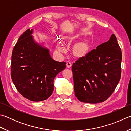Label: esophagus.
I'll use <instances>...</instances> for the list:
<instances>
[{"mask_svg": "<svg viewBox=\"0 0 131 131\" xmlns=\"http://www.w3.org/2000/svg\"><path fill=\"white\" fill-rule=\"evenodd\" d=\"M71 66H72V65H71V63L70 61H67V62H66V67L70 68Z\"/></svg>", "mask_w": 131, "mask_h": 131, "instance_id": "1", "label": "esophagus"}]
</instances>
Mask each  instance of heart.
Wrapping results in <instances>:
<instances>
[{
  "label": "heart",
  "instance_id": "b5f03b06",
  "mask_svg": "<svg viewBox=\"0 0 131 131\" xmlns=\"http://www.w3.org/2000/svg\"><path fill=\"white\" fill-rule=\"evenodd\" d=\"M59 50L60 51H63L64 50V49L63 47H60L59 48ZM86 52V49L82 45H78L75 49V53L77 56H81L83 55Z\"/></svg>",
  "mask_w": 131,
  "mask_h": 131
}]
</instances>
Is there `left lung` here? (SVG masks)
<instances>
[{"label":"left lung","mask_w":131,"mask_h":131,"mask_svg":"<svg viewBox=\"0 0 131 131\" xmlns=\"http://www.w3.org/2000/svg\"><path fill=\"white\" fill-rule=\"evenodd\" d=\"M121 49L114 34L79 57L72 66L74 92L79 101L103 102L113 93L121 77Z\"/></svg>","instance_id":"8db88e82"}]
</instances>
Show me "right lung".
Returning <instances> with one entry per match:
<instances>
[{
  "instance_id": "right-lung-1",
  "label": "right lung",
  "mask_w": 131,
  "mask_h": 131,
  "mask_svg": "<svg viewBox=\"0 0 131 131\" xmlns=\"http://www.w3.org/2000/svg\"><path fill=\"white\" fill-rule=\"evenodd\" d=\"M32 32L25 30L13 49L11 75L23 97L38 102L52 94L54 79L65 69L66 62L53 60L48 49L35 42L30 35Z\"/></svg>"
}]
</instances>
